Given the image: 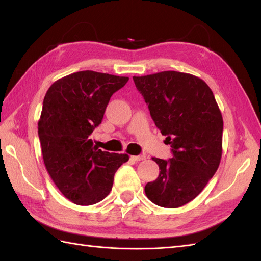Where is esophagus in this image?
<instances>
[{
  "label": "esophagus",
  "mask_w": 261,
  "mask_h": 261,
  "mask_svg": "<svg viewBox=\"0 0 261 261\" xmlns=\"http://www.w3.org/2000/svg\"><path fill=\"white\" fill-rule=\"evenodd\" d=\"M131 159L134 160V162H140V160L146 159V156H143V154H139V156H131Z\"/></svg>",
  "instance_id": "34e87169"
}]
</instances>
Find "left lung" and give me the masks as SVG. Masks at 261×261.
I'll return each mask as SVG.
<instances>
[{"label":"left lung","instance_id":"left-lung-1","mask_svg":"<svg viewBox=\"0 0 261 261\" xmlns=\"http://www.w3.org/2000/svg\"><path fill=\"white\" fill-rule=\"evenodd\" d=\"M134 82L173 152L168 160L152 158L159 175L145 186L146 195L158 206H182L203 191L219 168L222 114L208 85L194 75L167 70L134 76Z\"/></svg>","mask_w":261,"mask_h":261}]
</instances>
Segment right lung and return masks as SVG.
<instances>
[{
    "mask_svg": "<svg viewBox=\"0 0 261 261\" xmlns=\"http://www.w3.org/2000/svg\"><path fill=\"white\" fill-rule=\"evenodd\" d=\"M129 77L83 70L56 81L43 98L38 122L43 163L63 195L77 205L102 201L112 190L115 171L129 160L93 145L111 96Z\"/></svg>",
    "mask_w": 261,
    "mask_h": 261,
    "instance_id": "1",
    "label": "right lung"
}]
</instances>
